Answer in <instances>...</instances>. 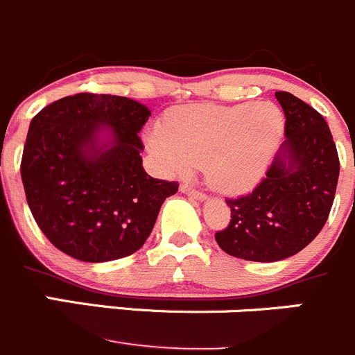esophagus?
I'll list each match as a JSON object with an SVG mask.
<instances>
[{
	"instance_id": "esophagus-1",
	"label": "esophagus",
	"mask_w": 355,
	"mask_h": 355,
	"mask_svg": "<svg viewBox=\"0 0 355 355\" xmlns=\"http://www.w3.org/2000/svg\"><path fill=\"white\" fill-rule=\"evenodd\" d=\"M180 191L184 192V194L191 196V198H194V199H205V194H202L201 191H198V189L191 187V185H187V184H182Z\"/></svg>"
}]
</instances>
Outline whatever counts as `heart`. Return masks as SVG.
Returning a JSON list of instances; mask_svg holds the SVG:
<instances>
[{"instance_id": "heart-1", "label": "heart", "mask_w": 355, "mask_h": 355, "mask_svg": "<svg viewBox=\"0 0 355 355\" xmlns=\"http://www.w3.org/2000/svg\"><path fill=\"white\" fill-rule=\"evenodd\" d=\"M283 133V114L270 104L192 105L171 112L168 128L153 126L147 142L170 170L205 168L213 189L239 194L263 177Z\"/></svg>"}]
</instances>
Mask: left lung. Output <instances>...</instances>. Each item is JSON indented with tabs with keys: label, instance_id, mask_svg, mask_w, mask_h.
<instances>
[{
	"label": "left lung",
	"instance_id": "obj_1",
	"mask_svg": "<svg viewBox=\"0 0 355 355\" xmlns=\"http://www.w3.org/2000/svg\"><path fill=\"white\" fill-rule=\"evenodd\" d=\"M284 111L283 149L250 194L227 198L230 222L215 234L218 246L251 261L297 254L324 227L335 201L340 159L321 114L288 92H276Z\"/></svg>",
	"mask_w": 355,
	"mask_h": 355
}]
</instances>
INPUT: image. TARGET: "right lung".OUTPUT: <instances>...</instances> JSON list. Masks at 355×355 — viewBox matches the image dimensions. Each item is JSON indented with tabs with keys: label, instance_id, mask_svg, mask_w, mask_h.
<instances>
[{
	"label": "right lung",
	"instance_id": "obj_1",
	"mask_svg": "<svg viewBox=\"0 0 355 355\" xmlns=\"http://www.w3.org/2000/svg\"><path fill=\"white\" fill-rule=\"evenodd\" d=\"M146 105L126 97L76 94L33 118L20 163L27 205L57 250L81 261H111L139 251L178 182L146 173L139 132ZM109 128L115 142L94 147Z\"/></svg>",
	"mask_w": 355,
	"mask_h": 355
}]
</instances>
